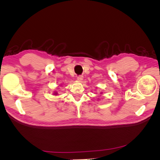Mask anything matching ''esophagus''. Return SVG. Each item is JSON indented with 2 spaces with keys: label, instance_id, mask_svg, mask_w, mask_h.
<instances>
[{
  "label": "esophagus",
  "instance_id": "1",
  "mask_svg": "<svg viewBox=\"0 0 160 160\" xmlns=\"http://www.w3.org/2000/svg\"><path fill=\"white\" fill-rule=\"evenodd\" d=\"M83 79V77L82 75H80L79 77H77V81H79V82H81Z\"/></svg>",
  "mask_w": 160,
  "mask_h": 160
}]
</instances>
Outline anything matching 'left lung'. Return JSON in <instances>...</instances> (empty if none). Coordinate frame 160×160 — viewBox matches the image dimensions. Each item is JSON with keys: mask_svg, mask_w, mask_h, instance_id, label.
<instances>
[{"mask_svg": "<svg viewBox=\"0 0 160 160\" xmlns=\"http://www.w3.org/2000/svg\"><path fill=\"white\" fill-rule=\"evenodd\" d=\"M101 93H102V92H101Z\"/></svg>", "mask_w": 160, "mask_h": 160, "instance_id": "left-lung-1", "label": "left lung"}]
</instances>
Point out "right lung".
<instances>
[{
	"label": "right lung",
	"mask_w": 160,
	"mask_h": 160,
	"mask_svg": "<svg viewBox=\"0 0 160 160\" xmlns=\"http://www.w3.org/2000/svg\"><path fill=\"white\" fill-rule=\"evenodd\" d=\"M53 95H57L58 93H57V91H54V93H53Z\"/></svg>",
	"instance_id": "1"
}]
</instances>
